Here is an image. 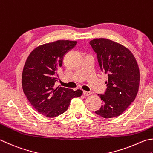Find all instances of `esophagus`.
<instances>
[{
    "label": "esophagus",
    "mask_w": 153,
    "mask_h": 153,
    "mask_svg": "<svg viewBox=\"0 0 153 153\" xmlns=\"http://www.w3.org/2000/svg\"><path fill=\"white\" fill-rule=\"evenodd\" d=\"M83 95H85V96H88V95H91V92H89V91H83Z\"/></svg>",
    "instance_id": "obj_1"
}]
</instances>
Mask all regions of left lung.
Wrapping results in <instances>:
<instances>
[{
  "label": "left lung",
  "mask_w": 153,
  "mask_h": 153,
  "mask_svg": "<svg viewBox=\"0 0 153 153\" xmlns=\"http://www.w3.org/2000/svg\"><path fill=\"white\" fill-rule=\"evenodd\" d=\"M97 53L100 69L108 75L107 89L99 95L103 105L95 113L103 118L115 117L133 102L139 90L140 73L132 52L123 45L106 38L89 42Z\"/></svg>",
  "instance_id": "obj_1"
}]
</instances>
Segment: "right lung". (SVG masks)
I'll return each mask as SVG.
<instances>
[{
	"label": "right lung",
	"mask_w": 153,
	"mask_h": 153,
	"mask_svg": "<svg viewBox=\"0 0 153 153\" xmlns=\"http://www.w3.org/2000/svg\"><path fill=\"white\" fill-rule=\"evenodd\" d=\"M76 44V41L70 40L44 44L33 50L27 58L22 74L23 91L40 114L50 118L61 115L71 99L82 95L80 89L55 87L64 56Z\"/></svg>",
	"instance_id": "1"
}]
</instances>
